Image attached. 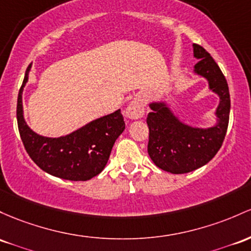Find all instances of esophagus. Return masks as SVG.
<instances>
[{"label":"esophagus","mask_w":251,"mask_h":251,"mask_svg":"<svg viewBox=\"0 0 251 251\" xmlns=\"http://www.w3.org/2000/svg\"><path fill=\"white\" fill-rule=\"evenodd\" d=\"M126 115L130 119H140L144 115V103L140 99H133L126 108Z\"/></svg>","instance_id":"34e87169"}]
</instances>
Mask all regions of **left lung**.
Wrapping results in <instances>:
<instances>
[{"mask_svg":"<svg viewBox=\"0 0 251 251\" xmlns=\"http://www.w3.org/2000/svg\"><path fill=\"white\" fill-rule=\"evenodd\" d=\"M199 59L194 71L208 79L210 88L220 98L217 108L218 124L210 128H193L178 121L164 103H151L148 114V152L157 167L172 174H184L205 166L224 142L230 115V93L222 70L202 46L194 44Z\"/></svg>","mask_w":251,"mask_h":251,"instance_id":"left-lung-1","label":"left lung"}]
</instances>
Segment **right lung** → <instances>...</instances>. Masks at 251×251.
Returning a JSON list of instances; mask_svg holds the SVG:
<instances>
[{
	"instance_id": "add662e5",
	"label": "right lung",
	"mask_w": 251,
	"mask_h": 251,
	"mask_svg": "<svg viewBox=\"0 0 251 251\" xmlns=\"http://www.w3.org/2000/svg\"><path fill=\"white\" fill-rule=\"evenodd\" d=\"M29 69L31 65L26 70L16 106L19 132L27 153L44 172L64 180L87 181L99 175L108 162L115 140L125 130L120 109L65 137L39 136L27 126L23 115V89Z\"/></svg>"
}]
</instances>
